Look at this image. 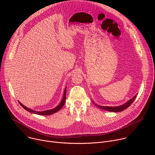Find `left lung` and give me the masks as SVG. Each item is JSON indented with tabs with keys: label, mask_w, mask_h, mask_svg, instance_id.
Wrapping results in <instances>:
<instances>
[{
	"label": "left lung",
	"mask_w": 155,
	"mask_h": 155,
	"mask_svg": "<svg viewBox=\"0 0 155 155\" xmlns=\"http://www.w3.org/2000/svg\"><path fill=\"white\" fill-rule=\"evenodd\" d=\"M137 95H135L133 97L131 98L130 100H129L128 101H127L126 103L123 104V105H121L120 106H117V107H110V106H100L99 105H97L96 104H94L93 101L92 102H93V104L98 107L99 108L102 109V110H107V111H109V112H121L123 110H125L126 108H127V107H129V106H130L131 105V104L134 102V101L135 100V99L136 98Z\"/></svg>",
	"instance_id": "8db88e82"
}]
</instances>
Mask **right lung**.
I'll return each instance as SVG.
<instances>
[{
	"label": "right lung",
	"mask_w": 155,
	"mask_h": 155,
	"mask_svg": "<svg viewBox=\"0 0 155 155\" xmlns=\"http://www.w3.org/2000/svg\"><path fill=\"white\" fill-rule=\"evenodd\" d=\"M66 87H65V90H64V95H63V97H62V101L61 102H60V104L57 106L55 108H53V109H50V110H45V111H41V112H37V111H35V110H32L31 108H29L28 107H26V106H25L23 104H21L19 101V104L21 105V106H22V107H23L25 110H26L28 112H29L31 113H32V114H37V115H51V114H53L57 112H58L59 110L64 106V104H65V94H66Z\"/></svg>",
	"instance_id": "add662e5"
}]
</instances>
